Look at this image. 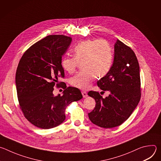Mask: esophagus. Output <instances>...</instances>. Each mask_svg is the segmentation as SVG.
Listing matches in <instances>:
<instances>
[{
    "label": "esophagus",
    "mask_w": 161,
    "mask_h": 161,
    "mask_svg": "<svg viewBox=\"0 0 161 161\" xmlns=\"http://www.w3.org/2000/svg\"><path fill=\"white\" fill-rule=\"evenodd\" d=\"M81 94H82V96H83V97L84 98H85V97H86L88 96L87 93L85 91H82V92H81Z\"/></svg>",
    "instance_id": "1"
}]
</instances>
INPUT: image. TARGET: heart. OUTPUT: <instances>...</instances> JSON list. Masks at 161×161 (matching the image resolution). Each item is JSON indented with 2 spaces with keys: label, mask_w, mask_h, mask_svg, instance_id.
Instances as JSON below:
<instances>
[{
  "label": "heart",
  "mask_w": 161,
  "mask_h": 161,
  "mask_svg": "<svg viewBox=\"0 0 161 161\" xmlns=\"http://www.w3.org/2000/svg\"><path fill=\"white\" fill-rule=\"evenodd\" d=\"M73 56L65 55L61 60L63 69L73 73L78 64L82 70L71 79V84L79 89L86 90L91 86L95 76L101 78L111 69L113 50L111 44L104 39H86L74 48Z\"/></svg>",
  "instance_id": "obj_1"
}]
</instances>
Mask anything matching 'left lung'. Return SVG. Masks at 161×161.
<instances>
[{
    "label": "left lung",
    "mask_w": 161,
    "mask_h": 161,
    "mask_svg": "<svg viewBox=\"0 0 161 161\" xmlns=\"http://www.w3.org/2000/svg\"><path fill=\"white\" fill-rule=\"evenodd\" d=\"M114 48L110 71L97 81V86L103 92L109 91L110 94L104 99L97 92L88 93L96 103L95 108L88 114L89 119L104 128H113L124 123L141 98L140 65L134 52L119 39Z\"/></svg>",
    "instance_id": "8db88e82"
}]
</instances>
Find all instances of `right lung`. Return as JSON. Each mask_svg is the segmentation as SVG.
<instances>
[{
  "instance_id": "obj_1",
  "label": "right lung",
  "mask_w": 161,
  "mask_h": 161,
  "mask_svg": "<svg viewBox=\"0 0 161 161\" xmlns=\"http://www.w3.org/2000/svg\"><path fill=\"white\" fill-rule=\"evenodd\" d=\"M71 41V37L63 35L48 36L32 45L19 62L15 82L20 109L39 128L59 125L65 119L66 107L83 97L78 88L62 82L63 95L53 94L55 85H60L58 78L64 77L62 57Z\"/></svg>"
}]
</instances>
